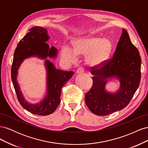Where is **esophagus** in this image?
Wrapping results in <instances>:
<instances>
[{
	"label": "esophagus",
	"mask_w": 148,
	"mask_h": 148,
	"mask_svg": "<svg viewBox=\"0 0 148 148\" xmlns=\"http://www.w3.org/2000/svg\"><path fill=\"white\" fill-rule=\"evenodd\" d=\"M84 69L83 68V67H79V68L77 70V73L78 74H82L84 72Z\"/></svg>",
	"instance_id": "obj_1"
}]
</instances>
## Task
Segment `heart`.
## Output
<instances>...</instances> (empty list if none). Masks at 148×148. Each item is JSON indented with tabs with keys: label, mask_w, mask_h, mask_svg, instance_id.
<instances>
[{
	"label": "heart",
	"mask_w": 148,
	"mask_h": 148,
	"mask_svg": "<svg viewBox=\"0 0 148 148\" xmlns=\"http://www.w3.org/2000/svg\"><path fill=\"white\" fill-rule=\"evenodd\" d=\"M73 49L69 46H64L62 57L67 63H73L77 56H86V64L91 66L101 65L108 57L112 49L110 41L107 38L96 36H85L75 39Z\"/></svg>",
	"instance_id": "heart-1"
}]
</instances>
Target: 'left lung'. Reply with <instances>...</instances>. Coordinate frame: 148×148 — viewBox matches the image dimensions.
<instances>
[{
  "mask_svg": "<svg viewBox=\"0 0 148 148\" xmlns=\"http://www.w3.org/2000/svg\"><path fill=\"white\" fill-rule=\"evenodd\" d=\"M141 59L138 49L132 43L127 31L122 33L113 57L97 66L91 67L92 86L85 95L89 109L97 115L105 116L124 109L140 85ZM117 78L121 86L116 93L106 91L105 84Z\"/></svg>",
  "mask_w": 148,
  "mask_h": 148,
  "instance_id": "8db88e82",
  "label": "left lung"
}]
</instances>
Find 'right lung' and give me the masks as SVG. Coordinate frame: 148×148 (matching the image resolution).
Instances as JSON below:
<instances>
[{
    "label": "right lung",
    "mask_w": 148,
    "mask_h": 148,
    "mask_svg": "<svg viewBox=\"0 0 148 148\" xmlns=\"http://www.w3.org/2000/svg\"><path fill=\"white\" fill-rule=\"evenodd\" d=\"M29 31L20 40L15 51L11 70L12 80L18 100L25 109L33 114L47 115L53 113L60 104L61 89L72 77L74 72L56 69L52 62L46 59L47 57L56 58L58 52L56 48L53 46L49 48L46 42L49 39L46 29L35 26ZM31 56L46 59L47 92L44 99L37 104H31L25 100L16 79L21 64L25 59Z\"/></svg>",
    "instance_id": "1"
}]
</instances>
